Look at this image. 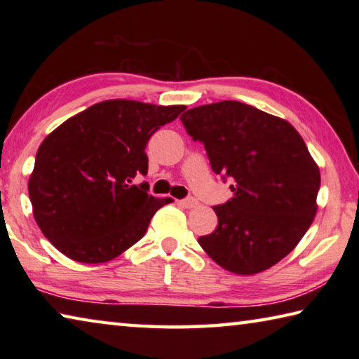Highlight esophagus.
I'll return each instance as SVG.
<instances>
[{
    "mask_svg": "<svg viewBox=\"0 0 359 359\" xmlns=\"http://www.w3.org/2000/svg\"><path fill=\"white\" fill-rule=\"evenodd\" d=\"M182 204H184L187 209H191V208H196L198 201H196V199H194L193 196H190V198H185L184 201H182Z\"/></svg>",
    "mask_w": 359,
    "mask_h": 359,
    "instance_id": "34e87169",
    "label": "esophagus"
}]
</instances>
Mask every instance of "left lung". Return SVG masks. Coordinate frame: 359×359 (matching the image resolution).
<instances>
[{"label": "left lung", "mask_w": 359, "mask_h": 359, "mask_svg": "<svg viewBox=\"0 0 359 359\" xmlns=\"http://www.w3.org/2000/svg\"><path fill=\"white\" fill-rule=\"evenodd\" d=\"M180 120L204 144L212 171L233 180V198L214 208L217 229L199 245L234 274L269 269L317 214L320 169L306 142L287 120L239 101L188 109Z\"/></svg>", "instance_id": "obj_1"}]
</instances>
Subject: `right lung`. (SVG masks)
I'll return each mask as SVG.
<instances>
[{
    "mask_svg": "<svg viewBox=\"0 0 359 359\" xmlns=\"http://www.w3.org/2000/svg\"><path fill=\"white\" fill-rule=\"evenodd\" d=\"M185 106L102 101L52 131L36 154L28 182L42 234L79 263H106L142 239L168 203L149 194L145 145Z\"/></svg>",
    "mask_w": 359,
    "mask_h": 359,
    "instance_id": "add662e5",
    "label": "right lung"
}]
</instances>
